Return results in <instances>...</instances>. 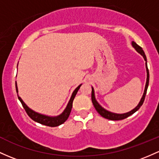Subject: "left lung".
Returning a JSON list of instances; mask_svg holds the SVG:
<instances>
[{"label":"left lung","mask_w":159,"mask_h":159,"mask_svg":"<svg viewBox=\"0 0 159 159\" xmlns=\"http://www.w3.org/2000/svg\"><path fill=\"white\" fill-rule=\"evenodd\" d=\"M132 45L134 46V48L136 49V50L137 51V52H139L142 56H143V58H144V60L146 61H146H147V60H146V54H145L144 52H143V48H142L140 46L138 45L137 44H136V42H132ZM146 72H147V79H146V87H145L144 93H143V97H142V98H141L140 102H139V105H138L137 106L135 107L134 109H133V110L130 111L129 112H127V113H125V114H115V113H112V112H110V111H108L104 109L103 107L101 106L97 102V101L95 100V94H94V89H93V87H92V102H93V104L94 107H95V110L98 111V113L100 115L102 116V117H105V118L108 119V120H123V119L127 118V117H129V116H130L131 114L135 113L136 111L139 110V107H140L142 105H143V102H144L145 97H146V92H147L148 82H149V73H148V69L147 64H146Z\"/></svg>","instance_id":"8db88e82"}]
</instances>
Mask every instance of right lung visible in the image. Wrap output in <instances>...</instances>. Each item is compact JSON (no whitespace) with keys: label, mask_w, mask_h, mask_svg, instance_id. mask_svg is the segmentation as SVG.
Masks as SVG:
<instances>
[{"label":"right lung","mask_w":159,"mask_h":159,"mask_svg":"<svg viewBox=\"0 0 159 159\" xmlns=\"http://www.w3.org/2000/svg\"><path fill=\"white\" fill-rule=\"evenodd\" d=\"M80 86H81V85H80V86H78L74 91H73L72 96H71L70 99V102L69 103H68L67 106H66V109L64 110V111L63 112L61 115L57 116V117H48V116L42 115V114H40L39 113H36V112L33 111L31 110L30 107L25 105L24 102H23V101L22 100V98L18 95V89H17V85H16V93H17L18 98L19 100L20 101V102H21L23 107H24L25 112H26L27 114H28L29 117H30L31 119H32L34 121H36V122L39 123V124H43V125H45V126H48V127H57V126L64 124V123L67 120V118L69 117L70 114L71 109H72L73 99H74L78 90L80 89Z\"/></svg>","instance_id":"right-lung-1"}]
</instances>
